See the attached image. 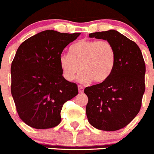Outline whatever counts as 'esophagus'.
I'll return each mask as SVG.
<instances>
[{
	"label": "esophagus",
	"mask_w": 154,
	"mask_h": 154,
	"mask_svg": "<svg viewBox=\"0 0 154 154\" xmlns=\"http://www.w3.org/2000/svg\"><path fill=\"white\" fill-rule=\"evenodd\" d=\"M78 89H79V92L80 93H82V92H84V88L82 86V85H79Z\"/></svg>",
	"instance_id": "1"
}]
</instances>
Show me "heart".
<instances>
[{
  "instance_id": "1",
  "label": "heart",
  "mask_w": 154,
  "mask_h": 154,
  "mask_svg": "<svg viewBox=\"0 0 154 154\" xmlns=\"http://www.w3.org/2000/svg\"><path fill=\"white\" fill-rule=\"evenodd\" d=\"M116 60V50L108 41L81 40L69 47V54L61 55L59 66L67 81L74 79L80 68L79 82L89 83L94 80L96 83H102L112 74Z\"/></svg>"
}]
</instances>
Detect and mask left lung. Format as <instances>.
<instances>
[{
  "label": "left lung",
  "instance_id": "left-lung-1",
  "mask_svg": "<svg viewBox=\"0 0 154 154\" xmlns=\"http://www.w3.org/2000/svg\"><path fill=\"white\" fill-rule=\"evenodd\" d=\"M89 36L109 42L116 50V60L106 81L84 90L89 99L87 118L98 130L116 131L127 126L140 112L146 66L138 45L119 31L109 30Z\"/></svg>",
  "mask_w": 154,
  "mask_h": 154
}]
</instances>
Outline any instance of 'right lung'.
Masks as SVG:
<instances>
[{
    "mask_svg": "<svg viewBox=\"0 0 154 154\" xmlns=\"http://www.w3.org/2000/svg\"><path fill=\"white\" fill-rule=\"evenodd\" d=\"M79 35L46 30L17 48L11 68V95L19 116L31 127L58 126L64 103L78 95L77 85L62 76L59 58Z\"/></svg>",
    "mask_w": 154,
    "mask_h": 154,
    "instance_id": "obj_1",
    "label": "right lung"
}]
</instances>
